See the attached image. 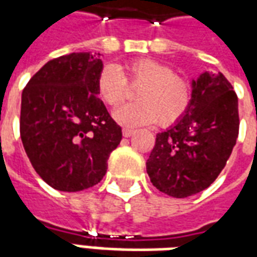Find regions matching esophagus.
<instances>
[{
    "label": "esophagus",
    "instance_id": "34e87169",
    "mask_svg": "<svg viewBox=\"0 0 257 257\" xmlns=\"http://www.w3.org/2000/svg\"><path fill=\"white\" fill-rule=\"evenodd\" d=\"M132 135H134V129H128V128L122 129V136H123V138H129V136H132Z\"/></svg>",
    "mask_w": 257,
    "mask_h": 257
}]
</instances>
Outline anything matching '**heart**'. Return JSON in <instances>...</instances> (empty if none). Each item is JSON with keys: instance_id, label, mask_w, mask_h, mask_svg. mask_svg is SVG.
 <instances>
[{"instance_id": "obj_1", "label": "heart", "mask_w": 257, "mask_h": 257, "mask_svg": "<svg viewBox=\"0 0 257 257\" xmlns=\"http://www.w3.org/2000/svg\"><path fill=\"white\" fill-rule=\"evenodd\" d=\"M126 85L139 88L135 92L136 103L114 111V119L125 126L156 121L160 126H171L182 119L191 103L189 81L153 59L134 60L122 74L114 66H104L96 79V92L104 104L117 107L126 97Z\"/></svg>"}]
</instances>
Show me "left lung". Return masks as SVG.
<instances>
[{
    "mask_svg": "<svg viewBox=\"0 0 257 257\" xmlns=\"http://www.w3.org/2000/svg\"><path fill=\"white\" fill-rule=\"evenodd\" d=\"M238 97L221 73L193 81L191 103L182 119L157 135L147 160L151 183L175 198L208 189L237 143Z\"/></svg>",
    "mask_w": 257,
    "mask_h": 257,
    "instance_id": "obj_1",
    "label": "left lung"
}]
</instances>
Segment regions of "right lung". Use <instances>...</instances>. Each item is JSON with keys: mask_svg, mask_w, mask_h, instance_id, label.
I'll return each instance as SVG.
<instances>
[{"mask_svg": "<svg viewBox=\"0 0 257 257\" xmlns=\"http://www.w3.org/2000/svg\"><path fill=\"white\" fill-rule=\"evenodd\" d=\"M103 68L97 55L70 53L49 60L22 93L20 138L36 172L59 191H82L100 182L122 139L121 126L97 97Z\"/></svg>", "mask_w": 257, "mask_h": 257, "instance_id": "add662e5", "label": "right lung"}]
</instances>
